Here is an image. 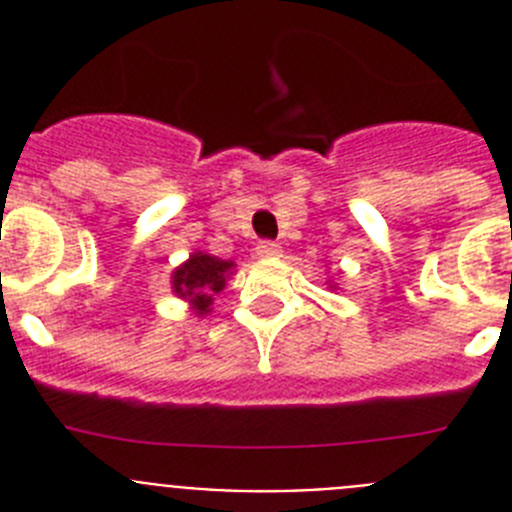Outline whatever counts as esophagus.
Returning a JSON list of instances; mask_svg holds the SVG:
<instances>
[{"mask_svg": "<svg viewBox=\"0 0 512 512\" xmlns=\"http://www.w3.org/2000/svg\"><path fill=\"white\" fill-rule=\"evenodd\" d=\"M256 253H259V259H277V256H282V246L274 241H261L256 246Z\"/></svg>", "mask_w": 512, "mask_h": 512, "instance_id": "obj_1", "label": "esophagus"}]
</instances>
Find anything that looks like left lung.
I'll use <instances>...</instances> for the list:
<instances>
[{"label": "left lung", "mask_w": 512, "mask_h": 512, "mask_svg": "<svg viewBox=\"0 0 512 512\" xmlns=\"http://www.w3.org/2000/svg\"><path fill=\"white\" fill-rule=\"evenodd\" d=\"M330 287H333V289H336V284H330Z\"/></svg>", "instance_id": "left-lung-1"}]
</instances>
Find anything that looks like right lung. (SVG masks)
Listing matches in <instances>:
<instances>
[{"label":"right lung","instance_id":"add662e5","mask_svg":"<svg viewBox=\"0 0 512 512\" xmlns=\"http://www.w3.org/2000/svg\"><path fill=\"white\" fill-rule=\"evenodd\" d=\"M233 261H223L210 253L194 251L182 266H176L171 274V289L176 297H182L192 305V312L207 315L212 300L225 287L228 277L233 274Z\"/></svg>","mask_w":512,"mask_h":512}]
</instances>
